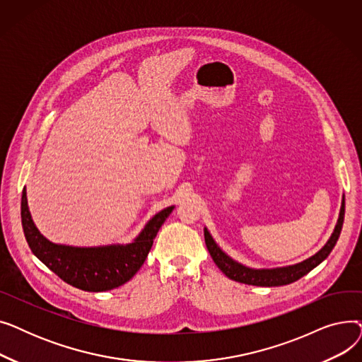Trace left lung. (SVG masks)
<instances>
[{"label": "left lung", "instance_id": "8db88e82", "mask_svg": "<svg viewBox=\"0 0 362 362\" xmlns=\"http://www.w3.org/2000/svg\"><path fill=\"white\" fill-rule=\"evenodd\" d=\"M344 218H345V199L341 202L339 220L329 242L311 258L302 261L296 265H291V267L274 269V270H252V269L245 267V265L233 261L230 257H227L216 245V242L213 240L211 235L208 233L206 229H204V236H205L206 250L210 252L213 261L229 279L239 283H245V284H254V286H267V288L283 286V284L293 283L300 277L308 274L313 269L317 267L320 262H322L329 257V254L334 248V245L340 236L341 226H344Z\"/></svg>", "mask_w": 362, "mask_h": 362}]
</instances>
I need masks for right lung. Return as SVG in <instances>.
<instances>
[{
    "label": "right lung",
    "instance_id": "obj_1",
    "mask_svg": "<svg viewBox=\"0 0 362 362\" xmlns=\"http://www.w3.org/2000/svg\"><path fill=\"white\" fill-rule=\"evenodd\" d=\"M175 206H167L149 220L142 233L126 246L73 248L47 240L35 227L26 199L22 194V226L32 252L47 267L71 286L88 292H104L129 281L145 262L152 243Z\"/></svg>",
    "mask_w": 362,
    "mask_h": 362
}]
</instances>
